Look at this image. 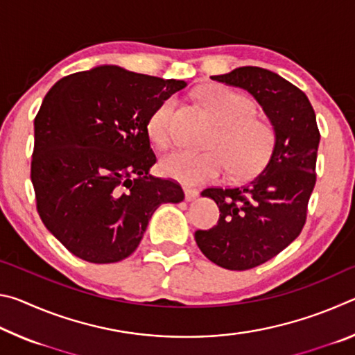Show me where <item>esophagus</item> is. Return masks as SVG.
Instances as JSON below:
<instances>
[{
  "label": "esophagus",
  "instance_id": "34e87169",
  "mask_svg": "<svg viewBox=\"0 0 355 355\" xmlns=\"http://www.w3.org/2000/svg\"><path fill=\"white\" fill-rule=\"evenodd\" d=\"M183 191H184V199L188 202L196 200L197 197H199V191H197L196 188H191V186H184Z\"/></svg>",
  "mask_w": 355,
  "mask_h": 355
}]
</instances>
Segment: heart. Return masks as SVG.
<instances>
[{
	"instance_id": "heart-1",
	"label": "heart",
	"mask_w": 355,
	"mask_h": 355,
	"mask_svg": "<svg viewBox=\"0 0 355 355\" xmlns=\"http://www.w3.org/2000/svg\"><path fill=\"white\" fill-rule=\"evenodd\" d=\"M203 101L220 122L211 150L175 148L161 158L159 169L166 177L188 184L214 182L230 169L235 177L255 173L266 164L274 147V130L254 117L252 101L232 89L213 86L203 92ZM177 98L167 97L147 120L152 141L166 147L175 139Z\"/></svg>"
}]
</instances>
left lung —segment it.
<instances>
[{
	"instance_id": "1",
	"label": "left lung",
	"mask_w": 355,
	"mask_h": 355,
	"mask_svg": "<svg viewBox=\"0 0 355 355\" xmlns=\"http://www.w3.org/2000/svg\"><path fill=\"white\" fill-rule=\"evenodd\" d=\"M211 80L254 95L275 133L271 158L260 173L241 186L202 191L220 214L218 225L196 232L197 245L218 266L245 271L280 254L302 232L321 135L307 95L274 71L239 67Z\"/></svg>"
}]
</instances>
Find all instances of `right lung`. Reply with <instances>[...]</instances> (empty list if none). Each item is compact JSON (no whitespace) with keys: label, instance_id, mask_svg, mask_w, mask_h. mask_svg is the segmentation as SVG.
Here are the masks:
<instances>
[{"label":"right lung","instance_id":"1","mask_svg":"<svg viewBox=\"0 0 355 355\" xmlns=\"http://www.w3.org/2000/svg\"><path fill=\"white\" fill-rule=\"evenodd\" d=\"M186 86L116 65L64 76L34 119L31 182L44 225L75 257L117 263L137 249L155 209L184 199L156 163L147 120Z\"/></svg>","mask_w":355,"mask_h":355}]
</instances>
